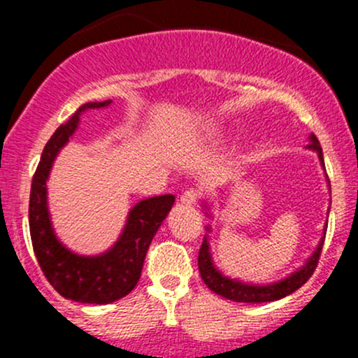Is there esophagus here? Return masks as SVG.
<instances>
[{
    "label": "esophagus",
    "instance_id": "obj_1",
    "mask_svg": "<svg viewBox=\"0 0 358 358\" xmlns=\"http://www.w3.org/2000/svg\"><path fill=\"white\" fill-rule=\"evenodd\" d=\"M197 199H199V197H197L196 190H187V192L180 197V202H182L183 206H187V208H192V206H196Z\"/></svg>",
    "mask_w": 358,
    "mask_h": 358
}]
</instances>
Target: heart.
Listing matches in <instances>:
<instances>
[{
  "label": "heart",
  "mask_w": 358,
  "mask_h": 358,
  "mask_svg": "<svg viewBox=\"0 0 358 358\" xmlns=\"http://www.w3.org/2000/svg\"><path fill=\"white\" fill-rule=\"evenodd\" d=\"M209 135H211V131H209Z\"/></svg>",
  "instance_id": "1"
}]
</instances>
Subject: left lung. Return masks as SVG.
Masks as SVG:
<instances>
[{"instance_id":"8db88e82","label":"left lung","mask_w":358,"mask_h":358,"mask_svg":"<svg viewBox=\"0 0 358 358\" xmlns=\"http://www.w3.org/2000/svg\"><path fill=\"white\" fill-rule=\"evenodd\" d=\"M306 149L312 150V152L317 154L319 157L320 166L326 171V164H324V156H322V147H320L319 140H317L315 135L308 136V145ZM327 189L331 190L329 178L326 175ZM202 208H204V215L208 216L209 220H213L211 209L213 202L211 201H202ZM331 209V208H329ZM329 209H327V218H329ZM326 230H327V222L322 229V237H320L319 244L313 249L312 255L305 259L299 268H296L294 272H291L289 275L284 277V279L275 280V282L270 284H252V282H244L241 279H232V277L225 275L218 266L213 262V252H211V232L213 227L206 225V236L204 241H202V246L199 251V272L201 279L204 280L206 286L209 287L213 292L220 294L222 298L230 299V301H239V303H266V301H277L280 298H286L291 292L298 291L306 280L312 277L313 270H315L317 262L320 258V251H322L324 239H326Z\"/></svg>"}]
</instances>
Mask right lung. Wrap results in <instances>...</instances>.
Instances as JSON below:
<instances>
[{
	"label": "right lung",
	"instance_id": "right-lung-1",
	"mask_svg": "<svg viewBox=\"0 0 358 358\" xmlns=\"http://www.w3.org/2000/svg\"><path fill=\"white\" fill-rule=\"evenodd\" d=\"M112 100L88 102L74 112L46 143L34 173L29 199V229L34 255L53 289L78 303L107 305L135 289L143 259L154 236L175 204L173 194L136 202L126 216L124 229L107 251L79 255L57 237L48 208V178L53 162L79 128L83 112L106 109Z\"/></svg>",
	"mask_w": 358,
	"mask_h": 358
}]
</instances>
